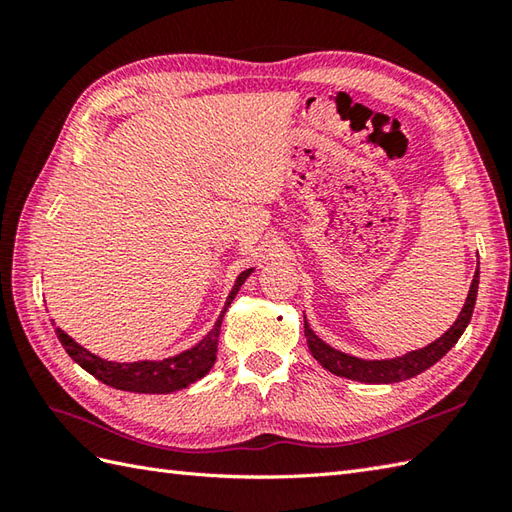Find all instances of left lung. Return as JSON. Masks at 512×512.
Wrapping results in <instances>:
<instances>
[{"label":"left lung","mask_w":512,"mask_h":512,"mask_svg":"<svg viewBox=\"0 0 512 512\" xmlns=\"http://www.w3.org/2000/svg\"><path fill=\"white\" fill-rule=\"evenodd\" d=\"M477 286H480V268H477L471 290H469V297H466L460 317L451 325V330L447 334H442L438 341H433L431 345L422 347V350H416V352L405 354L400 358H391V361H361V358H356V356H347L339 350H334V347H330L328 343H323L319 336L310 330L308 323L303 332H306L312 356L317 358V361L325 369H328V372H332L336 376H343V378L361 380V383H369V385L398 383V380L418 376L424 372V369L436 365L440 358L447 354L455 343H458L462 332L466 330V325H469V321L473 317Z\"/></svg>","instance_id":"obj_1"}]
</instances>
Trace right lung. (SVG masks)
<instances>
[{
  "label": "right lung",
  "instance_id": "right-lung-1",
  "mask_svg": "<svg viewBox=\"0 0 512 512\" xmlns=\"http://www.w3.org/2000/svg\"><path fill=\"white\" fill-rule=\"evenodd\" d=\"M253 273V270H246L237 277L235 288L231 290V295L226 299V306L217 319L215 328L204 336V339L191 347V350L182 352L173 358H165V361L154 363V361H138V363H112V361H103V358L90 354L88 350H83L79 343H74L68 334H65L61 328H57V336L61 345L65 347V352L72 356V361L79 363L85 372H90L96 376L101 383L123 389V391H136V394H169V391H178L189 387L195 380L202 378L206 372H209L211 365L215 363V354H217V336H220L222 328V319L224 312L231 306V301L235 299L237 290L242 288L246 277Z\"/></svg>",
  "mask_w": 512,
  "mask_h": 512
}]
</instances>
